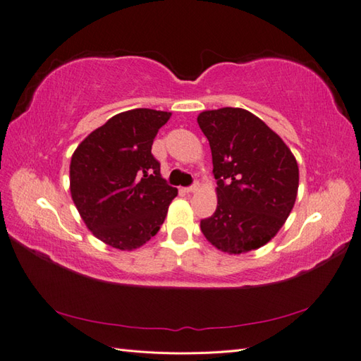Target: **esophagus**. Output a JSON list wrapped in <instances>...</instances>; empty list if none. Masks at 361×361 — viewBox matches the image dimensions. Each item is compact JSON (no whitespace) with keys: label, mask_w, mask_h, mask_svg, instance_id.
<instances>
[{"label":"esophagus","mask_w":361,"mask_h":361,"mask_svg":"<svg viewBox=\"0 0 361 361\" xmlns=\"http://www.w3.org/2000/svg\"><path fill=\"white\" fill-rule=\"evenodd\" d=\"M200 188V183L198 182H195L193 183V185H190V187H187V188H183V190H185V192L187 193H195L196 192V190H198Z\"/></svg>","instance_id":"34e87169"}]
</instances>
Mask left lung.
<instances>
[{"instance_id":"8db88e82","label":"left lung","mask_w":361,"mask_h":361,"mask_svg":"<svg viewBox=\"0 0 361 361\" xmlns=\"http://www.w3.org/2000/svg\"><path fill=\"white\" fill-rule=\"evenodd\" d=\"M212 151L216 210L201 220L206 239L228 255L264 247L283 228L295 204L298 165L271 128L243 108L198 114Z\"/></svg>"}]
</instances>
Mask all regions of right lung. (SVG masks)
Returning a JSON list of instances; mask_svg holds the SVG:
<instances>
[{"mask_svg": "<svg viewBox=\"0 0 361 361\" xmlns=\"http://www.w3.org/2000/svg\"><path fill=\"white\" fill-rule=\"evenodd\" d=\"M169 111L135 108L108 119L71 160V195L81 220L110 247L132 251L159 233L178 196L151 154Z\"/></svg>", "mask_w": 361, "mask_h": 361, "instance_id": "add662e5", "label": "right lung"}]
</instances>
